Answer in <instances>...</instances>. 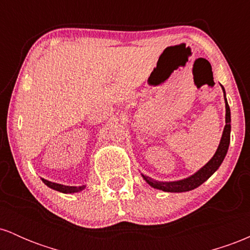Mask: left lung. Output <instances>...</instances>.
I'll use <instances>...</instances> for the list:
<instances>
[{"instance_id":"1","label":"left lung","mask_w":250,"mask_h":250,"mask_svg":"<svg viewBox=\"0 0 250 250\" xmlns=\"http://www.w3.org/2000/svg\"><path fill=\"white\" fill-rule=\"evenodd\" d=\"M222 87L223 94H225V103H226V125L225 129H223L222 137H221V141L219 147H217L216 151H215L214 156L211 157L209 161L203 166L202 168L199 169L196 173L190 175L189 177H186L183 180L179 181H170V182H163V181H157L151 179V177L147 176V175H142L143 180L148 183L150 187L155 189H159V190L162 191H168V193H185V191L193 190V189L197 188L199 186L202 185L203 182H206L209 177L213 175L215 171L219 169L221 163L225 160L227 151H228L229 143H230V108H229L228 102H227L226 99V91L223 85Z\"/></svg>"}]
</instances>
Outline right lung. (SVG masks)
<instances>
[{"label": "right lung", "mask_w": 250, "mask_h": 250, "mask_svg": "<svg viewBox=\"0 0 250 250\" xmlns=\"http://www.w3.org/2000/svg\"><path fill=\"white\" fill-rule=\"evenodd\" d=\"M43 183L48 187L54 189V190L60 191V193H64V194H74V193H79V191H82L83 189L85 188V186H80V187H76V186H64V185H60V183H55L51 182V181L44 180L42 179Z\"/></svg>", "instance_id": "add662e5"}]
</instances>
